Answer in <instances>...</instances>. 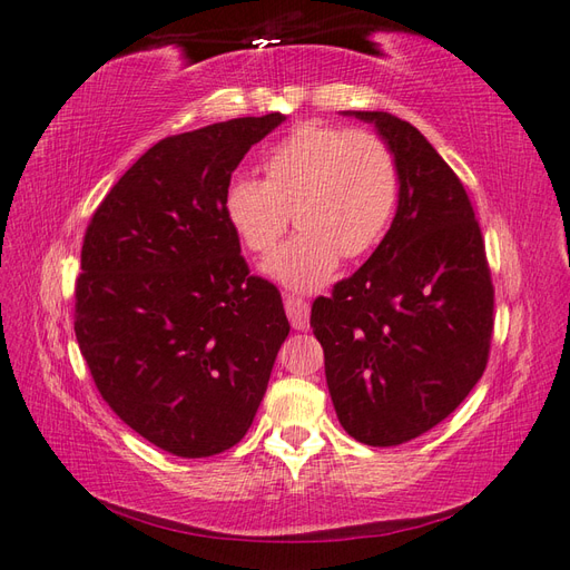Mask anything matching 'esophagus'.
<instances>
[{
	"mask_svg": "<svg viewBox=\"0 0 570 570\" xmlns=\"http://www.w3.org/2000/svg\"><path fill=\"white\" fill-rule=\"evenodd\" d=\"M284 308H286V315L291 325H294L296 330H308V317H311V308L308 303L298 298V296H286L284 298Z\"/></svg>",
	"mask_w": 570,
	"mask_h": 570,
	"instance_id": "obj_1",
	"label": "esophagus"
}]
</instances>
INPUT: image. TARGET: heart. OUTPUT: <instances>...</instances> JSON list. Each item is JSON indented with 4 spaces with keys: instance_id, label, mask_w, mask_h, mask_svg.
Listing matches in <instances>:
<instances>
[{
    "instance_id": "1",
    "label": "heart",
    "mask_w": 570,
    "mask_h": 570,
    "mask_svg": "<svg viewBox=\"0 0 570 570\" xmlns=\"http://www.w3.org/2000/svg\"><path fill=\"white\" fill-rule=\"evenodd\" d=\"M264 179L237 175L223 214L249 253L269 255L291 223L298 233L264 269L291 291L323 288L342 257L366 255L399 204V165L372 130L306 121L262 157Z\"/></svg>"
}]
</instances>
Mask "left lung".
Listing matches in <instances>:
<instances>
[{
  "label": "left lung",
  "instance_id": "obj_1",
  "mask_svg": "<svg viewBox=\"0 0 570 570\" xmlns=\"http://www.w3.org/2000/svg\"><path fill=\"white\" fill-rule=\"evenodd\" d=\"M374 124L399 165L389 233L311 327L340 425L356 442L395 446L452 415L479 383L493 335V282L464 184L415 126L386 111H342Z\"/></svg>",
  "mask_w": 570,
  "mask_h": 570
}]
</instances>
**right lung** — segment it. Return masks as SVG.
<instances>
[{"label":"right lung","instance_id":"add662e5","mask_svg":"<svg viewBox=\"0 0 570 570\" xmlns=\"http://www.w3.org/2000/svg\"><path fill=\"white\" fill-rule=\"evenodd\" d=\"M282 121L245 116L160 140L87 225L79 352L114 413L175 456L243 440L291 330L282 294L249 276L223 214L235 167Z\"/></svg>","mask_w":570,"mask_h":570}]
</instances>
